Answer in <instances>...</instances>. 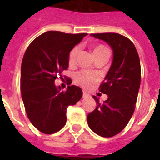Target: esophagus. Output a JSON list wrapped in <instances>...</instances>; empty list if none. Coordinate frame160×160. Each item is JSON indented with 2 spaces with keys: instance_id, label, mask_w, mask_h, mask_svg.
<instances>
[{
  "instance_id": "obj_1",
  "label": "esophagus",
  "mask_w": 160,
  "mask_h": 160,
  "mask_svg": "<svg viewBox=\"0 0 160 160\" xmlns=\"http://www.w3.org/2000/svg\"><path fill=\"white\" fill-rule=\"evenodd\" d=\"M88 96H89V94L86 91H83V98H86Z\"/></svg>"
}]
</instances>
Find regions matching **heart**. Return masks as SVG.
<instances>
[{
	"mask_svg": "<svg viewBox=\"0 0 160 160\" xmlns=\"http://www.w3.org/2000/svg\"><path fill=\"white\" fill-rule=\"evenodd\" d=\"M79 51H80V48L78 46H75V48H73L72 51H70V55H69V63L70 65H73L75 63L78 54H79ZM93 54L95 55V59L100 57V56L109 57V51L105 46L99 45V46H95L93 48ZM75 80L79 85L83 87L89 88L100 80V75H98L97 73L92 72V71L81 70L75 74Z\"/></svg>",
	"mask_w": 160,
	"mask_h": 160,
	"instance_id": "b5f03b06",
	"label": "heart"
}]
</instances>
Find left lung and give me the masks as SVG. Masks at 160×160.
Segmentation results:
<instances>
[{
    "label": "left lung",
    "mask_w": 160,
    "mask_h": 160,
    "mask_svg": "<svg viewBox=\"0 0 160 160\" xmlns=\"http://www.w3.org/2000/svg\"><path fill=\"white\" fill-rule=\"evenodd\" d=\"M105 41L113 51L111 66L100 87L108 99L88 114L90 129L102 137H112L126 126L134 114L140 86V61L135 46L129 39L117 33L90 34Z\"/></svg>",
    "instance_id": "8db88e82"
}]
</instances>
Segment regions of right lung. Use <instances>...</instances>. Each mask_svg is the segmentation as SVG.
Wrapping results in <instances>:
<instances>
[{"mask_svg": "<svg viewBox=\"0 0 160 160\" xmlns=\"http://www.w3.org/2000/svg\"><path fill=\"white\" fill-rule=\"evenodd\" d=\"M86 35L47 31L35 39L24 55L21 97L31 124L44 134H54L62 129L67 119V107L82 97L80 87L69 85L63 91L55 80L67 70L70 52Z\"/></svg>", "mask_w": 160, "mask_h": 160, "instance_id": "add662e5", "label": "right lung"}]
</instances>
